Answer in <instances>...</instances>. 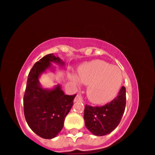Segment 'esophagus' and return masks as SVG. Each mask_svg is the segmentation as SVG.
<instances>
[{
  "mask_svg": "<svg viewBox=\"0 0 155 155\" xmlns=\"http://www.w3.org/2000/svg\"><path fill=\"white\" fill-rule=\"evenodd\" d=\"M83 101V99H82L81 95H76V97L74 99V102H77V101Z\"/></svg>",
  "mask_w": 155,
  "mask_h": 155,
  "instance_id": "1",
  "label": "esophagus"
}]
</instances>
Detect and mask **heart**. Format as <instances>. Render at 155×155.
<instances>
[{"label":"heart","mask_w":155,"mask_h":155,"mask_svg":"<svg viewBox=\"0 0 155 155\" xmlns=\"http://www.w3.org/2000/svg\"><path fill=\"white\" fill-rule=\"evenodd\" d=\"M79 79L89 85L88 99L92 103L102 104L113 100L118 94L123 81L121 70L101 60L87 64L80 70Z\"/></svg>","instance_id":"1"}]
</instances>
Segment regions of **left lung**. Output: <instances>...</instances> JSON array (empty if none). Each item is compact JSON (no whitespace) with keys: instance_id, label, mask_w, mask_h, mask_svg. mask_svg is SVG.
Instances as JSON below:
<instances>
[{"instance_id":"left-lung-1","label":"left lung","mask_w":155,"mask_h":155,"mask_svg":"<svg viewBox=\"0 0 155 155\" xmlns=\"http://www.w3.org/2000/svg\"><path fill=\"white\" fill-rule=\"evenodd\" d=\"M125 106L126 89L122 87L117 97L104 106H85L84 119L86 127L96 136L109 134L120 123L125 110Z\"/></svg>"}]
</instances>
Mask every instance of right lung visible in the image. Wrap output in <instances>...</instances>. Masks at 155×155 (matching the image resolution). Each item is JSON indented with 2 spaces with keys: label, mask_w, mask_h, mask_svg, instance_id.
I'll use <instances>...</instances> for the list:
<instances>
[{
  "label": "right lung",
  "mask_w": 155,
  "mask_h": 155,
  "mask_svg": "<svg viewBox=\"0 0 155 155\" xmlns=\"http://www.w3.org/2000/svg\"><path fill=\"white\" fill-rule=\"evenodd\" d=\"M51 62L64 64L54 54L41 58L29 72L23 97L27 124L37 135L48 140L54 138L62 130L64 119L71 110L76 95H65L59 85L52 90L41 87L38 77L50 67Z\"/></svg>",
  "instance_id": "obj_1"
}]
</instances>
